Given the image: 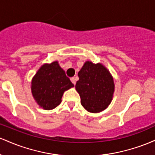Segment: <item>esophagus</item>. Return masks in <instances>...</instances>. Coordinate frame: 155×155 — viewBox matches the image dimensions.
Listing matches in <instances>:
<instances>
[{
    "mask_svg": "<svg viewBox=\"0 0 155 155\" xmlns=\"http://www.w3.org/2000/svg\"><path fill=\"white\" fill-rule=\"evenodd\" d=\"M71 81H72V83L74 84H76V79L75 77L71 78Z\"/></svg>",
    "mask_w": 155,
    "mask_h": 155,
    "instance_id": "esophagus-1",
    "label": "esophagus"
}]
</instances>
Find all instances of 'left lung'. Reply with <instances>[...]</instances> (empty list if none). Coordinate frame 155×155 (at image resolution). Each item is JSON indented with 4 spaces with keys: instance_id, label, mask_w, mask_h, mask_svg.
<instances>
[{
    "instance_id": "8db88e82",
    "label": "left lung",
    "mask_w": 155,
    "mask_h": 155,
    "mask_svg": "<svg viewBox=\"0 0 155 155\" xmlns=\"http://www.w3.org/2000/svg\"><path fill=\"white\" fill-rule=\"evenodd\" d=\"M76 90L81 97V104L87 111L97 113L111 104L114 91L113 78L100 63L86 62L78 74Z\"/></svg>"
}]
</instances>
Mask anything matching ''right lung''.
I'll return each instance as SVG.
<instances>
[{
	"label": "right lung",
	"mask_w": 155,
	"mask_h": 155,
	"mask_svg": "<svg viewBox=\"0 0 155 155\" xmlns=\"http://www.w3.org/2000/svg\"><path fill=\"white\" fill-rule=\"evenodd\" d=\"M74 85L57 61L45 64L32 80L33 97L41 107L51 110L61 103L63 92Z\"/></svg>",
	"instance_id": "obj_1"
}]
</instances>
